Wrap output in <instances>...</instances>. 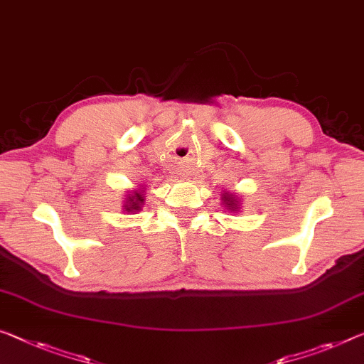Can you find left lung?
I'll return each mask as SVG.
<instances>
[{"instance_id": "obj_1", "label": "left lung", "mask_w": 364, "mask_h": 364, "mask_svg": "<svg viewBox=\"0 0 364 364\" xmlns=\"http://www.w3.org/2000/svg\"><path fill=\"white\" fill-rule=\"evenodd\" d=\"M223 205H225L229 211H237L240 208L239 200L236 198V195H232L229 192L223 193Z\"/></svg>"}]
</instances>
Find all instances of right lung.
<instances>
[{
    "mask_svg": "<svg viewBox=\"0 0 364 364\" xmlns=\"http://www.w3.org/2000/svg\"><path fill=\"white\" fill-rule=\"evenodd\" d=\"M144 203V197H143V192H139V190H135V192L130 193V197L127 198V203L125 206V211H139L141 210V205Z\"/></svg>",
    "mask_w": 364,
    "mask_h": 364,
    "instance_id": "right-lung-1",
    "label": "right lung"
}]
</instances>
